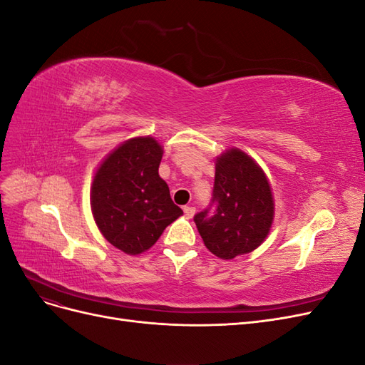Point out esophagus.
Segmentation results:
<instances>
[{"label":"esophagus","instance_id":"esophagus-1","mask_svg":"<svg viewBox=\"0 0 365 365\" xmlns=\"http://www.w3.org/2000/svg\"><path fill=\"white\" fill-rule=\"evenodd\" d=\"M184 213H185V216H187V217H192V216L195 215V207H192V205H185V207H184Z\"/></svg>","mask_w":365,"mask_h":365}]
</instances>
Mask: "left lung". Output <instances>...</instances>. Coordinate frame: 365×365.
Wrapping results in <instances>:
<instances>
[{"mask_svg": "<svg viewBox=\"0 0 365 365\" xmlns=\"http://www.w3.org/2000/svg\"><path fill=\"white\" fill-rule=\"evenodd\" d=\"M213 202L195 216L204 245L216 257L231 260L259 248L268 237L275 213L274 195L259 163L237 148H230L215 161Z\"/></svg>", "mask_w": 365, "mask_h": 365, "instance_id": "left-lung-1", "label": "left lung"}]
</instances>
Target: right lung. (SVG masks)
I'll use <instances>...</instances> for the list:
<instances>
[{
	"label": "right lung",
	"instance_id": "right-lung-1",
	"mask_svg": "<svg viewBox=\"0 0 365 365\" xmlns=\"http://www.w3.org/2000/svg\"><path fill=\"white\" fill-rule=\"evenodd\" d=\"M163 146L150 135L118 145L98 164L91 184V212L103 237L129 256L155 245L182 215L158 173Z\"/></svg>",
	"mask_w": 365,
	"mask_h": 365
}]
</instances>
